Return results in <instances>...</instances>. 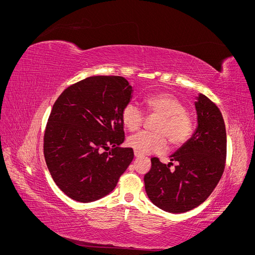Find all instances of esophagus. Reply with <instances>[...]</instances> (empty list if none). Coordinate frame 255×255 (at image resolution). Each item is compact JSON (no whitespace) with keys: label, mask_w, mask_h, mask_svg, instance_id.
Segmentation results:
<instances>
[{"label":"esophagus","mask_w":255,"mask_h":255,"mask_svg":"<svg viewBox=\"0 0 255 255\" xmlns=\"http://www.w3.org/2000/svg\"><path fill=\"white\" fill-rule=\"evenodd\" d=\"M134 154H135V156H136V157H140V156H142V154H141V153H139L138 151H134Z\"/></svg>","instance_id":"1"}]
</instances>
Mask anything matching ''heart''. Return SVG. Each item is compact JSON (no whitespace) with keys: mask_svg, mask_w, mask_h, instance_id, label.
I'll use <instances>...</instances> for the list:
<instances>
[{"mask_svg":"<svg viewBox=\"0 0 255 255\" xmlns=\"http://www.w3.org/2000/svg\"><path fill=\"white\" fill-rule=\"evenodd\" d=\"M146 111L151 116H158L154 125L155 132H139L128 138V144L141 154L163 153L169 142L181 146L186 142L194 130L191 116L186 106L170 94H158L146 97ZM122 122L128 130L139 128L144 121V114L134 103H128L122 110Z\"/></svg>","mask_w":255,"mask_h":255,"instance_id":"b5f03b06","label":"heart"}]
</instances>
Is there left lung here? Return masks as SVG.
<instances>
[{"label": "left lung", "mask_w": 255, "mask_h": 255, "mask_svg": "<svg viewBox=\"0 0 255 255\" xmlns=\"http://www.w3.org/2000/svg\"><path fill=\"white\" fill-rule=\"evenodd\" d=\"M195 106L198 127L194 135L172 154L168 165L151 158V169L143 177L152 203L169 213H185L203 203L225 171L227 132L221 112L202 94Z\"/></svg>", "instance_id": "left-lung-1"}]
</instances>
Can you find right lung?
I'll return each mask as SVG.
<instances>
[{
	"instance_id": "right-lung-1",
	"label": "right lung",
	"mask_w": 255,
	"mask_h": 255,
	"mask_svg": "<svg viewBox=\"0 0 255 255\" xmlns=\"http://www.w3.org/2000/svg\"><path fill=\"white\" fill-rule=\"evenodd\" d=\"M132 92L122 76H90L54 103L43 153L54 182L69 198L86 203L105 197L132 163L133 149L119 146L125 141L121 114Z\"/></svg>"
}]
</instances>
